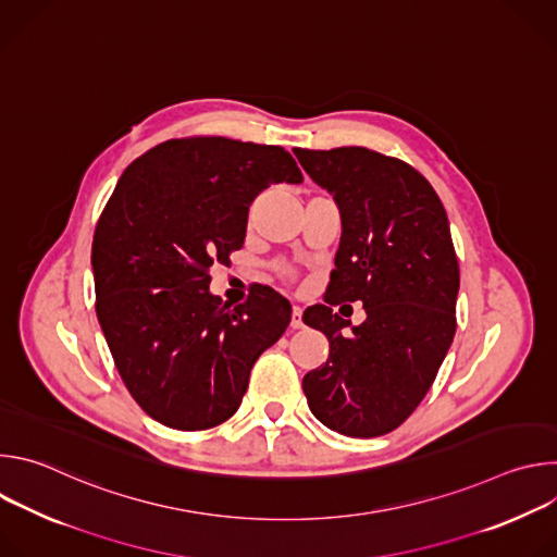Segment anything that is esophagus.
Listing matches in <instances>:
<instances>
[{
  "instance_id": "esophagus-1",
  "label": "esophagus",
  "mask_w": 557,
  "mask_h": 557,
  "mask_svg": "<svg viewBox=\"0 0 557 557\" xmlns=\"http://www.w3.org/2000/svg\"><path fill=\"white\" fill-rule=\"evenodd\" d=\"M304 322H301V308L299 306H293V317H290V329H301Z\"/></svg>"
}]
</instances>
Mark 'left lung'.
<instances>
[{"instance_id":"1","label":"left lung","mask_w":557,"mask_h":557,"mask_svg":"<svg viewBox=\"0 0 557 557\" xmlns=\"http://www.w3.org/2000/svg\"><path fill=\"white\" fill-rule=\"evenodd\" d=\"M293 151L342 211L331 297L301 317L331 344L329 361L301 381L306 401L339 434L381 436L423 401L456 333L460 273L447 213L399 158L366 147ZM342 300H361L367 322L342 321L332 312Z\"/></svg>"}]
</instances>
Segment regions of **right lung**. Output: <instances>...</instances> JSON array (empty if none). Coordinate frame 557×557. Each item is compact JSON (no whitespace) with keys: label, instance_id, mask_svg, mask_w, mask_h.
<instances>
[{"label":"right lung","instance_id":"obj_1","mask_svg":"<svg viewBox=\"0 0 557 557\" xmlns=\"http://www.w3.org/2000/svg\"><path fill=\"white\" fill-rule=\"evenodd\" d=\"M280 145L174 138L123 172L92 240L97 317L134 401L196 432L240 408L258 357L290 304L258 286L240 306L209 293V269L245 245L249 207L275 183H301Z\"/></svg>","mask_w":557,"mask_h":557}]
</instances>
